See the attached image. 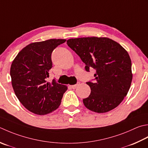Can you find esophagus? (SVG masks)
Here are the masks:
<instances>
[{"instance_id":"1","label":"esophagus","mask_w":148,"mask_h":148,"mask_svg":"<svg viewBox=\"0 0 148 148\" xmlns=\"http://www.w3.org/2000/svg\"><path fill=\"white\" fill-rule=\"evenodd\" d=\"M80 85V83L79 82H77L76 85H69V86H70L71 88H73V89H75L76 88L77 86H79Z\"/></svg>"}]
</instances>
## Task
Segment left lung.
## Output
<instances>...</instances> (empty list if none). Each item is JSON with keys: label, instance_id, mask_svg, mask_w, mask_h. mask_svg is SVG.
I'll use <instances>...</instances> for the list:
<instances>
[{"label": "left lung", "instance_id": "left-lung-1", "mask_svg": "<svg viewBox=\"0 0 148 148\" xmlns=\"http://www.w3.org/2000/svg\"><path fill=\"white\" fill-rule=\"evenodd\" d=\"M85 63V70L93 68L95 81L87 82L91 92L83 99L86 108L106 113L123 101L131 86L133 74L130 57L119 43L106 37H83L66 41Z\"/></svg>", "mask_w": 148, "mask_h": 148}]
</instances>
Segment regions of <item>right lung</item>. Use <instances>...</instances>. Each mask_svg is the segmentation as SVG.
Returning a JSON list of instances; mask_svg holds the SVG:
<instances>
[{
    "label": "right lung",
    "mask_w": 148,
    "mask_h": 148,
    "mask_svg": "<svg viewBox=\"0 0 148 148\" xmlns=\"http://www.w3.org/2000/svg\"><path fill=\"white\" fill-rule=\"evenodd\" d=\"M65 39H50L26 45L11 65V84L16 96L29 111L42 115L53 112L60 106L66 85L53 79L47 82L53 66L51 54Z\"/></svg>",
    "instance_id": "add662e5"
}]
</instances>
